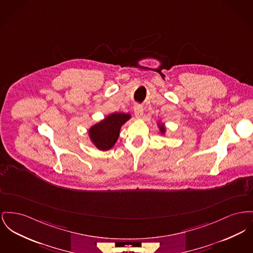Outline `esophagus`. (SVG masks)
<instances>
[{
	"label": "esophagus",
	"mask_w": 253,
	"mask_h": 253,
	"mask_svg": "<svg viewBox=\"0 0 253 253\" xmlns=\"http://www.w3.org/2000/svg\"><path fill=\"white\" fill-rule=\"evenodd\" d=\"M134 113L136 118H141L143 115V108L140 105H134Z\"/></svg>",
	"instance_id": "obj_1"
}]
</instances>
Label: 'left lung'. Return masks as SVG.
<instances>
[{"instance_id":"obj_1","label":"left lung","mask_w":253,"mask_h":253,"mask_svg":"<svg viewBox=\"0 0 253 253\" xmlns=\"http://www.w3.org/2000/svg\"><path fill=\"white\" fill-rule=\"evenodd\" d=\"M159 128H160V131H161L162 134L165 133V127H164V125H160V123H159Z\"/></svg>"}]
</instances>
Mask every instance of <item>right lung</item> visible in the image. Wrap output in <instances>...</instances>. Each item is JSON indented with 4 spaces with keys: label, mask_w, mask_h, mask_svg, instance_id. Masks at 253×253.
Listing matches in <instances>:
<instances>
[{
    "label": "right lung",
    "mask_w": 253,
    "mask_h": 253,
    "mask_svg": "<svg viewBox=\"0 0 253 253\" xmlns=\"http://www.w3.org/2000/svg\"><path fill=\"white\" fill-rule=\"evenodd\" d=\"M131 119L130 114L114 113L91 126L89 136L94 146L101 151L112 148L119 139L121 126Z\"/></svg>",
    "instance_id": "right-lung-1"
}]
</instances>
